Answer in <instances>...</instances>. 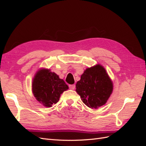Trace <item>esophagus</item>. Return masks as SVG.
Returning a JSON list of instances; mask_svg holds the SVG:
<instances>
[{
  "label": "esophagus",
  "instance_id": "1",
  "mask_svg": "<svg viewBox=\"0 0 146 146\" xmlns=\"http://www.w3.org/2000/svg\"><path fill=\"white\" fill-rule=\"evenodd\" d=\"M69 88L70 90H74L75 89V88H76V85H69Z\"/></svg>",
  "mask_w": 146,
  "mask_h": 146
}]
</instances>
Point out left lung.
I'll use <instances>...</instances> for the list:
<instances>
[{
    "mask_svg": "<svg viewBox=\"0 0 146 146\" xmlns=\"http://www.w3.org/2000/svg\"><path fill=\"white\" fill-rule=\"evenodd\" d=\"M111 79L102 66L87 68L76 84V92L83 102L91 108L105 105L113 92Z\"/></svg>",
    "mask_w": 146,
    "mask_h": 146,
    "instance_id": "8db88e82",
    "label": "left lung"
}]
</instances>
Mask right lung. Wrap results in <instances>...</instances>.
<instances>
[{"label": "right lung", "instance_id": "add662e5", "mask_svg": "<svg viewBox=\"0 0 146 146\" xmlns=\"http://www.w3.org/2000/svg\"><path fill=\"white\" fill-rule=\"evenodd\" d=\"M63 79L49 69H41L35 74L32 82V92L36 99L46 107L58 102L61 94L68 90Z\"/></svg>", "mask_w": 146, "mask_h": 146}]
</instances>
